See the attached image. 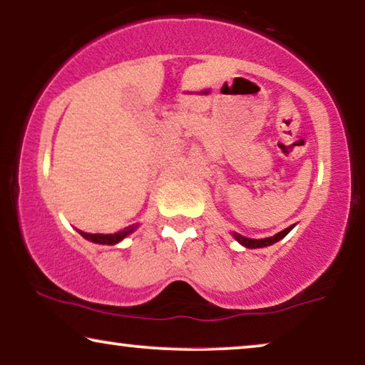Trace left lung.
I'll use <instances>...</instances> for the list:
<instances>
[{
  "label": "left lung",
  "instance_id": "obj_1",
  "mask_svg": "<svg viewBox=\"0 0 365 365\" xmlns=\"http://www.w3.org/2000/svg\"><path fill=\"white\" fill-rule=\"evenodd\" d=\"M292 229V226L291 227H287V229H284V231H281L279 234H276V236H272V237H266V239H249V237H244V236H241V234H234V237L237 239V242H241L242 246H246V247H249V249H256V247H266V246H271V244H274V242H277V241H281V239L286 236V234L291 231Z\"/></svg>",
  "mask_w": 365,
  "mask_h": 365
}]
</instances>
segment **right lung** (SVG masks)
Returning a JSON list of instances; mask_svg holds the SVG:
<instances>
[{
    "label": "right lung",
    "instance_id": "1",
    "mask_svg": "<svg viewBox=\"0 0 365 365\" xmlns=\"http://www.w3.org/2000/svg\"><path fill=\"white\" fill-rule=\"evenodd\" d=\"M133 231H134V226L126 227V229H123V231L114 232V234H88V232H83V231H79V234H81L84 239H88V241H91V242L108 244V246H111V244L119 242L121 239L126 237L128 234H131Z\"/></svg>",
    "mask_w": 365,
    "mask_h": 365
}]
</instances>
